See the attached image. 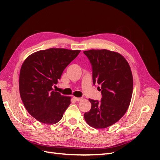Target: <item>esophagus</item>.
<instances>
[{"label":"esophagus","instance_id":"obj_1","mask_svg":"<svg viewBox=\"0 0 160 160\" xmlns=\"http://www.w3.org/2000/svg\"><path fill=\"white\" fill-rule=\"evenodd\" d=\"M73 99L77 101H79L83 99V98H76V97H73Z\"/></svg>","mask_w":160,"mask_h":160}]
</instances>
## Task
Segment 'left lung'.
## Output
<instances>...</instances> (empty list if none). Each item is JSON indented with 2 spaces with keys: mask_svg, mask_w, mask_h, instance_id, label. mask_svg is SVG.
<instances>
[{
  "mask_svg": "<svg viewBox=\"0 0 160 160\" xmlns=\"http://www.w3.org/2000/svg\"><path fill=\"white\" fill-rule=\"evenodd\" d=\"M92 67L94 85L98 84L102 98L89 99L91 108L84 114L91 127L106 128L116 123L126 112L133 92V76L125 58L106 49L85 51Z\"/></svg>",
  "mask_w": 160,
  "mask_h": 160,
  "instance_id": "1",
  "label": "left lung"
}]
</instances>
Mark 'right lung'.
I'll return each instance as SVG.
<instances>
[{
    "label": "right lung",
    "mask_w": 160,
    "mask_h": 160,
    "mask_svg": "<svg viewBox=\"0 0 160 160\" xmlns=\"http://www.w3.org/2000/svg\"><path fill=\"white\" fill-rule=\"evenodd\" d=\"M79 50L51 49L28 56L22 65L19 91L27 111L38 122L54 124L61 119L71 103V98L53 91L64 69Z\"/></svg>",
    "instance_id": "obj_1"
}]
</instances>
